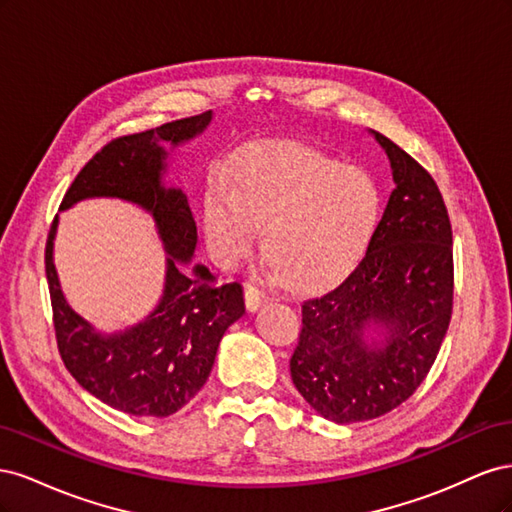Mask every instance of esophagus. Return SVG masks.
Wrapping results in <instances>:
<instances>
[{"label": "esophagus", "mask_w": 512, "mask_h": 512, "mask_svg": "<svg viewBox=\"0 0 512 512\" xmlns=\"http://www.w3.org/2000/svg\"><path fill=\"white\" fill-rule=\"evenodd\" d=\"M269 301V294L265 290H260L256 286H245V305L250 312H256V309Z\"/></svg>", "instance_id": "obj_1"}]
</instances>
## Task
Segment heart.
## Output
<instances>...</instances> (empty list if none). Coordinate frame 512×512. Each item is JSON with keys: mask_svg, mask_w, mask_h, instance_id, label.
<instances>
[{"mask_svg": "<svg viewBox=\"0 0 512 512\" xmlns=\"http://www.w3.org/2000/svg\"><path fill=\"white\" fill-rule=\"evenodd\" d=\"M235 192L218 183L207 232L226 262L252 252L258 228L275 275L314 288L348 273L365 254L380 218L376 183L305 147L254 149L239 158Z\"/></svg>", "mask_w": 512, "mask_h": 512, "instance_id": "b5f03b06", "label": "heart"}]
</instances>
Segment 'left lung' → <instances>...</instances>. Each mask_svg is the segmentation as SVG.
Listing matches in <instances>:
<instances>
[{"mask_svg": "<svg viewBox=\"0 0 512 512\" xmlns=\"http://www.w3.org/2000/svg\"><path fill=\"white\" fill-rule=\"evenodd\" d=\"M395 190L365 256L346 280L301 305L303 327L290 356L297 391L335 423H361L395 410L421 386L453 314V230L436 181L391 138ZM378 323L383 348L364 344Z\"/></svg>", "mask_w": 512, "mask_h": 512, "instance_id": "obj_1", "label": "left lung"}]
</instances>
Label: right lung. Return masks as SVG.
<instances>
[{
    "mask_svg": "<svg viewBox=\"0 0 512 512\" xmlns=\"http://www.w3.org/2000/svg\"><path fill=\"white\" fill-rule=\"evenodd\" d=\"M211 111L126 134L106 143L68 188L59 209L83 198L113 196L147 209L164 241L166 286L156 312L126 333L100 335L61 294L53 265L57 215L44 250L57 348L66 369L106 406L132 416H168L203 389L220 339L245 314L239 282L220 284L207 267L185 273L198 241L196 222L181 190L164 188L162 143L179 145L203 132Z\"/></svg>",
    "mask_w": 512,
    "mask_h": 512,
    "instance_id": "add662e5",
    "label": "right lung"
}]
</instances>
